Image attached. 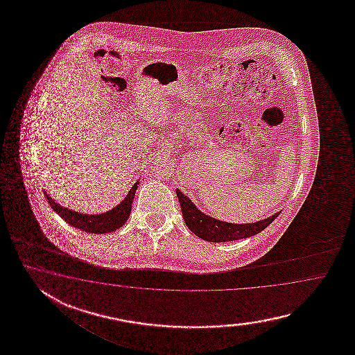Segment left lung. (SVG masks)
I'll return each mask as SVG.
<instances>
[{
    "instance_id": "left-lung-1",
    "label": "left lung",
    "mask_w": 355,
    "mask_h": 355,
    "mask_svg": "<svg viewBox=\"0 0 355 355\" xmlns=\"http://www.w3.org/2000/svg\"><path fill=\"white\" fill-rule=\"evenodd\" d=\"M176 194H178L179 202H180L182 217H184V220H185L187 226L189 227V230L205 241H234V240L254 236L269 226L272 220L279 216L280 213L278 211V213L272 214V217L261 219L257 223L236 225V223L222 222L218 219L211 218L209 216H205L204 213L196 208L188 196H185L181 193L179 189H176Z\"/></svg>"
}]
</instances>
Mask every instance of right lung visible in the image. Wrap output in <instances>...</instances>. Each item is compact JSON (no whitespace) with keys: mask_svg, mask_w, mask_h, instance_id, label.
Here are the masks:
<instances>
[{"mask_svg":"<svg viewBox=\"0 0 355 355\" xmlns=\"http://www.w3.org/2000/svg\"><path fill=\"white\" fill-rule=\"evenodd\" d=\"M137 188H138V181L129 190L127 198L119 205H116L112 211H106L103 214H96V216L83 214V213L67 209L64 207H60V204L54 202L49 194H46V190L43 191L48 203L51 204V207L53 208V211H57L68 225L90 234H109L118 230L127 222L132 211V203L135 199Z\"/></svg>","mask_w":355,"mask_h":355,"instance_id":"1","label":"right lung"}]
</instances>
